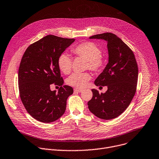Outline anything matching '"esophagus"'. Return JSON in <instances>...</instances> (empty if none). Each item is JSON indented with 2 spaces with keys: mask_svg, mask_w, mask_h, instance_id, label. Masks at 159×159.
Here are the masks:
<instances>
[{
  "mask_svg": "<svg viewBox=\"0 0 159 159\" xmlns=\"http://www.w3.org/2000/svg\"><path fill=\"white\" fill-rule=\"evenodd\" d=\"M82 89H74V92H75V93H80V92H82Z\"/></svg>",
  "mask_w": 159,
  "mask_h": 159,
  "instance_id": "obj_1",
  "label": "esophagus"
}]
</instances>
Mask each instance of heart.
Segmentation results:
<instances>
[{
  "mask_svg": "<svg viewBox=\"0 0 159 159\" xmlns=\"http://www.w3.org/2000/svg\"><path fill=\"white\" fill-rule=\"evenodd\" d=\"M72 52L76 56L81 57L87 60V67L90 70L99 72L104 67V62L101 55V50L95 44L91 42H86L77 45L72 49ZM60 70L64 74H69L72 65V60L67 53H62L57 61ZM91 79L89 73L75 72L67 78L68 84L77 88H83Z\"/></svg>",
  "mask_w": 159,
  "mask_h": 159,
  "instance_id": "b5f03b06",
  "label": "heart"
}]
</instances>
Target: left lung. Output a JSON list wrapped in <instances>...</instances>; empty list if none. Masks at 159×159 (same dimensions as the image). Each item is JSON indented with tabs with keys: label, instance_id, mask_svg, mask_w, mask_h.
I'll list each match as a JSON object with an SVG mask.
<instances>
[{
	"label": "left lung",
	"instance_id": "obj_1",
	"mask_svg": "<svg viewBox=\"0 0 159 159\" xmlns=\"http://www.w3.org/2000/svg\"><path fill=\"white\" fill-rule=\"evenodd\" d=\"M90 39H102L107 43L108 63L96 78V86L107 87L99 94L92 89L93 96L88 102L90 111L103 120H111L120 116L129 106L135 95L138 78L136 60L129 47L112 33L91 36Z\"/></svg>",
	"mask_w": 159,
	"mask_h": 159
}]
</instances>
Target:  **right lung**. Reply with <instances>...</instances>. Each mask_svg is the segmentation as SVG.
I'll list each match as a JSON object with an SVG mask.
<instances>
[{
	"mask_svg": "<svg viewBox=\"0 0 159 159\" xmlns=\"http://www.w3.org/2000/svg\"><path fill=\"white\" fill-rule=\"evenodd\" d=\"M75 41L48 35L30 45L23 55L18 70L20 95L26 110L35 120L50 123L66 111L73 89L63 85L57 61ZM53 83L61 87L57 93L50 89Z\"/></svg>",
	"mask_w": 159,
	"mask_h": 159,
	"instance_id": "1",
	"label": "right lung"
}]
</instances>
